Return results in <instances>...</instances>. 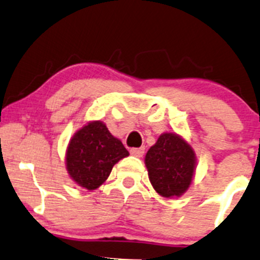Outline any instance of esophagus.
Here are the masks:
<instances>
[{"label":"esophagus","instance_id":"esophagus-1","mask_svg":"<svg viewBox=\"0 0 260 260\" xmlns=\"http://www.w3.org/2000/svg\"><path fill=\"white\" fill-rule=\"evenodd\" d=\"M129 153L132 154L133 156L140 157V156H143V154H144V148H132L129 150Z\"/></svg>","mask_w":260,"mask_h":260}]
</instances>
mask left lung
Segmentation results:
<instances>
[{"label":"left lung","mask_w":260,"mask_h":260,"mask_svg":"<svg viewBox=\"0 0 260 260\" xmlns=\"http://www.w3.org/2000/svg\"><path fill=\"white\" fill-rule=\"evenodd\" d=\"M145 165L149 180L160 196L180 197L192 183L196 155L180 136L164 133L148 150Z\"/></svg>","instance_id":"obj_1"}]
</instances>
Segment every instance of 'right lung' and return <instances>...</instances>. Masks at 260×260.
I'll return each instance as SVG.
<instances>
[{
	"instance_id": "obj_1",
	"label": "right lung",
	"mask_w": 260,
	"mask_h": 260,
	"mask_svg": "<svg viewBox=\"0 0 260 260\" xmlns=\"http://www.w3.org/2000/svg\"><path fill=\"white\" fill-rule=\"evenodd\" d=\"M129 155L120 139L100 121L88 123L73 136L66 155L67 171L80 187H100L116 162Z\"/></svg>"
}]
</instances>
